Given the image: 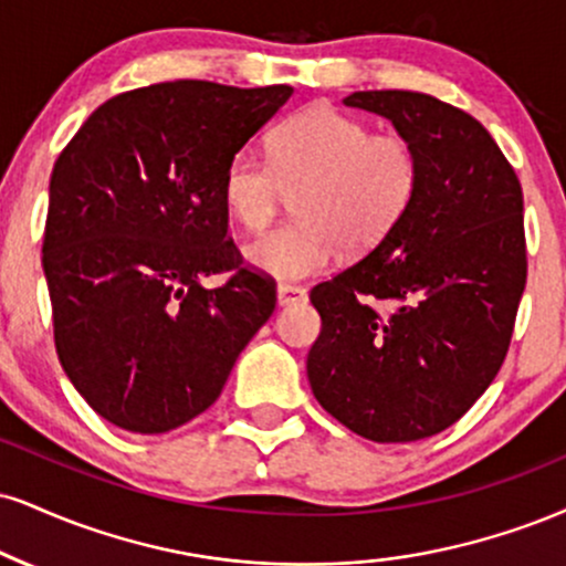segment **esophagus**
I'll return each mask as SVG.
<instances>
[{
  "instance_id": "1",
  "label": "esophagus",
  "mask_w": 566,
  "mask_h": 566,
  "mask_svg": "<svg viewBox=\"0 0 566 566\" xmlns=\"http://www.w3.org/2000/svg\"><path fill=\"white\" fill-rule=\"evenodd\" d=\"M276 301L282 308L284 305H297V303L308 301V292H305V287H297V284H279Z\"/></svg>"
}]
</instances>
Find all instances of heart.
<instances>
[{
  "label": "heart",
  "mask_w": 566,
  "mask_h": 566,
  "mask_svg": "<svg viewBox=\"0 0 566 566\" xmlns=\"http://www.w3.org/2000/svg\"><path fill=\"white\" fill-rule=\"evenodd\" d=\"M271 163L240 149L227 163L221 197L244 229L276 213L284 189L301 218L258 234L244 248L253 269L274 279L322 274L343 248L369 253L419 195L421 155L403 134H374L369 124L332 105L290 115L271 136Z\"/></svg>",
  "instance_id": "b5f03b06"
}]
</instances>
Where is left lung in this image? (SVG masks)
Returning a JSON list of instances; mask_svg holds the SVG:
<instances>
[{"mask_svg":"<svg viewBox=\"0 0 566 566\" xmlns=\"http://www.w3.org/2000/svg\"><path fill=\"white\" fill-rule=\"evenodd\" d=\"M392 120L421 155L419 195L369 255L311 290L322 335L308 382L374 442L455 424L506 358L524 282L522 184L488 128L419 92L343 99Z\"/></svg>","mask_w":566,"mask_h":566,"instance_id":"8db88e82","label":"left lung"}]
</instances>
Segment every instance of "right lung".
I'll return each instance as SVG.
<instances>
[{
    "instance_id": "1",
    "label": "right lung",
    "mask_w": 566,
    "mask_h": 566,
    "mask_svg": "<svg viewBox=\"0 0 566 566\" xmlns=\"http://www.w3.org/2000/svg\"><path fill=\"white\" fill-rule=\"evenodd\" d=\"M292 86L166 81L99 105L52 168L42 265L54 348L102 419L160 434L216 403L276 308L227 240V163ZM227 273L221 289L201 279Z\"/></svg>"
}]
</instances>
